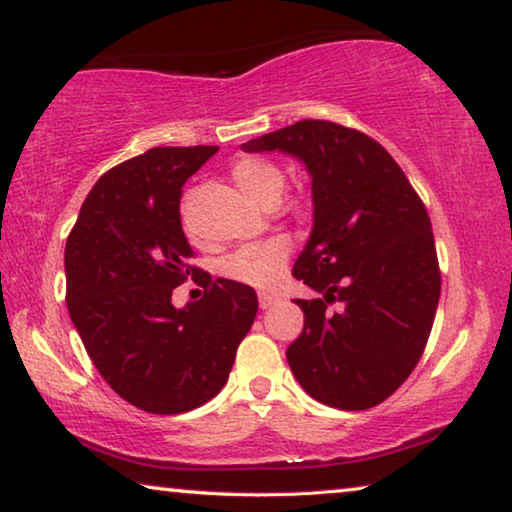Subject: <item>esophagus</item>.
<instances>
[{
	"label": "esophagus",
	"instance_id": "1",
	"mask_svg": "<svg viewBox=\"0 0 512 512\" xmlns=\"http://www.w3.org/2000/svg\"><path fill=\"white\" fill-rule=\"evenodd\" d=\"M277 300H280V298H277L275 293H259V307H262V309L273 307Z\"/></svg>",
	"mask_w": 512,
	"mask_h": 512
}]
</instances>
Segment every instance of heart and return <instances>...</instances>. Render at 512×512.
<instances>
[{"label":"heart","instance_id":"1","mask_svg":"<svg viewBox=\"0 0 512 512\" xmlns=\"http://www.w3.org/2000/svg\"><path fill=\"white\" fill-rule=\"evenodd\" d=\"M232 178L259 205L271 207L282 194L284 176L275 162L257 155H246L232 164ZM185 212V205H183ZM291 255V244L284 237L262 241L237 248L235 253L225 255L219 264V273L232 282L246 284V287L268 289L277 284L284 275L287 259Z\"/></svg>","mask_w":512,"mask_h":512}]
</instances>
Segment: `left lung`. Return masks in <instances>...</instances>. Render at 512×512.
Wrapping results in <instances>:
<instances>
[{"label": "left lung", "mask_w": 512, "mask_h": 512, "mask_svg": "<svg viewBox=\"0 0 512 512\" xmlns=\"http://www.w3.org/2000/svg\"><path fill=\"white\" fill-rule=\"evenodd\" d=\"M241 149L289 153L311 176L314 228L293 277L323 296L296 300L305 327L287 350L291 372L318 402L372 409L418 366L436 316L427 207L391 153L357 128L302 119Z\"/></svg>", "instance_id": "1"}]
</instances>
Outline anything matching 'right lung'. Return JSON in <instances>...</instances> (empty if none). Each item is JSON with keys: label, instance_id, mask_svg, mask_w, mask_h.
<instances>
[{"label": "right lung", "instance_id": "1", "mask_svg": "<svg viewBox=\"0 0 512 512\" xmlns=\"http://www.w3.org/2000/svg\"><path fill=\"white\" fill-rule=\"evenodd\" d=\"M216 151L155 146L117 164L92 187L67 237V309L76 332L112 391L146 413L210 402L257 314L253 289L189 264L180 194ZM189 274L204 298L176 310L170 293Z\"/></svg>", "mask_w": 512, "mask_h": 512}]
</instances>
